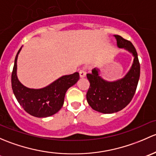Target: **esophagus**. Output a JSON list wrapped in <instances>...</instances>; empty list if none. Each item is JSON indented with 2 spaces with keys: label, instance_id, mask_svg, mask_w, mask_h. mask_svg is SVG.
Instances as JSON below:
<instances>
[{
  "label": "esophagus",
  "instance_id": "1",
  "mask_svg": "<svg viewBox=\"0 0 156 156\" xmlns=\"http://www.w3.org/2000/svg\"><path fill=\"white\" fill-rule=\"evenodd\" d=\"M86 71H85L84 70H80V77H84V76H86Z\"/></svg>",
  "mask_w": 156,
  "mask_h": 156
}]
</instances>
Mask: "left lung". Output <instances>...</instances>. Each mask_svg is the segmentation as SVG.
<instances>
[{"mask_svg":"<svg viewBox=\"0 0 156 156\" xmlns=\"http://www.w3.org/2000/svg\"><path fill=\"white\" fill-rule=\"evenodd\" d=\"M114 37L117 46L131 52L134 56V62L124 77L113 82L106 81L101 77L100 70L97 68L86 74L90 83L86 94L88 104L93 110L102 113H116L131 102L135 94L140 73L137 51L132 43L119 35Z\"/></svg>","mask_w":156,"mask_h":156,"instance_id":"left-lung-1","label":"left lung"}]
</instances>
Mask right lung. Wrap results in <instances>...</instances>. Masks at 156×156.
I'll return each instance as SVG.
<instances>
[{
    "mask_svg": "<svg viewBox=\"0 0 156 156\" xmlns=\"http://www.w3.org/2000/svg\"><path fill=\"white\" fill-rule=\"evenodd\" d=\"M22 47L17 52L11 76L12 89L16 98L22 108L30 115L43 118L54 115L64 104L67 90L76 84L80 79L78 72L61 76L43 89H34L25 87L19 82L16 75L17 58Z\"/></svg>",
    "mask_w": 156,
    "mask_h": 156,
    "instance_id": "add662e5",
    "label": "right lung"
}]
</instances>
